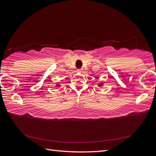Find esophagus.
I'll return each mask as SVG.
<instances>
[{
	"label": "esophagus",
	"instance_id": "34e87169",
	"mask_svg": "<svg viewBox=\"0 0 156 156\" xmlns=\"http://www.w3.org/2000/svg\"><path fill=\"white\" fill-rule=\"evenodd\" d=\"M77 71H78L79 72H82L83 69H81V68H79V69H77Z\"/></svg>",
	"mask_w": 156,
	"mask_h": 156
}]
</instances>
